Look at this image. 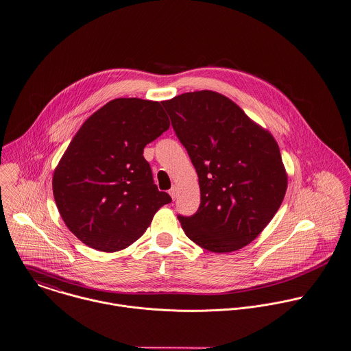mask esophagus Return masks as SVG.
Masks as SVG:
<instances>
[{
	"label": "esophagus",
	"mask_w": 351,
	"mask_h": 351,
	"mask_svg": "<svg viewBox=\"0 0 351 351\" xmlns=\"http://www.w3.org/2000/svg\"><path fill=\"white\" fill-rule=\"evenodd\" d=\"M169 195H171V198H172L173 201L178 198V187H176V186H173V187L169 190Z\"/></svg>",
	"instance_id": "34e87169"
}]
</instances>
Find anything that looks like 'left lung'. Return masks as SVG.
Instances as JSON below:
<instances>
[{
    "label": "left lung",
    "instance_id": "obj_1",
    "mask_svg": "<svg viewBox=\"0 0 351 351\" xmlns=\"http://www.w3.org/2000/svg\"><path fill=\"white\" fill-rule=\"evenodd\" d=\"M162 106L199 180V209L179 215L184 233L210 252L243 248L285 198L287 173L277 141L218 92H187Z\"/></svg>",
    "mask_w": 351,
    "mask_h": 351
}]
</instances>
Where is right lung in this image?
I'll return each instance as SVG.
<instances>
[{
	"instance_id": "1",
	"label": "right lung",
	"mask_w": 351,
	"mask_h": 351,
	"mask_svg": "<svg viewBox=\"0 0 351 351\" xmlns=\"http://www.w3.org/2000/svg\"><path fill=\"white\" fill-rule=\"evenodd\" d=\"M168 129L161 104L137 97L114 99L82 123L53 175L57 208L78 240L103 252L125 250L172 201L143 158V147Z\"/></svg>"
}]
</instances>
